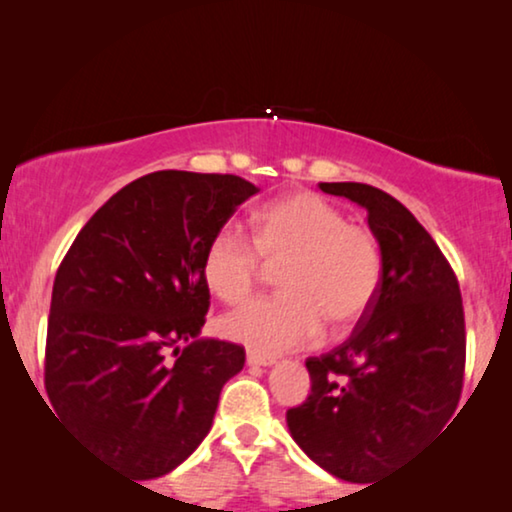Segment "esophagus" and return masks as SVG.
<instances>
[{"label": "esophagus", "instance_id": "1", "mask_svg": "<svg viewBox=\"0 0 512 512\" xmlns=\"http://www.w3.org/2000/svg\"><path fill=\"white\" fill-rule=\"evenodd\" d=\"M247 363L249 366H272L275 363V356H265V354H258V352H247Z\"/></svg>", "mask_w": 512, "mask_h": 512}]
</instances>
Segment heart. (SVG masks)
<instances>
[{
    "mask_svg": "<svg viewBox=\"0 0 512 512\" xmlns=\"http://www.w3.org/2000/svg\"><path fill=\"white\" fill-rule=\"evenodd\" d=\"M254 242L228 223L207 244L202 275L223 303H240L265 265L279 268L282 296L251 300L221 321L226 338L275 356L347 328L373 303L382 249L368 228L352 226L331 202L296 193L254 214Z\"/></svg>",
    "mask_w": 512,
    "mask_h": 512,
    "instance_id": "b5f03b06",
    "label": "heart"
}]
</instances>
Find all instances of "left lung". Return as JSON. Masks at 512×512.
Instances as JSON below:
<instances>
[{
  "label": "left lung",
  "mask_w": 512,
  "mask_h": 512,
  "mask_svg": "<svg viewBox=\"0 0 512 512\" xmlns=\"http://www.w3.org/2000/svg\"><path fill=\"white\" fill-rule=\"evenodd\" d=\"M319 188L366 209L382 279L352 335L305 361L310 396L286 412V426L314 464L363 485L452 419L464 382V307L443 251L401 202L356 181Z\"/></svg>",
  "instance_id": "left-lung-1"
}]
</instances>
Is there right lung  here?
Returning a JSON list of instances; mask_svg holds the SVG:
<instances>
[{
	"mask_svg": "<svg viewBox=\"0 0 512 512\" xmlns=\"http://www.w3.org/2000/svg\"><path fill=\"white\" fill-rule=\"evenodd\" d=\"M256 193L235 174H146L111 195L69 247L53 282L46 391L111 468L160 478L212 429L244 347L198 338L209 310L202 261Z\"/></svg>",
	"mask_w": 512,
	"mask_h": 512,
	"instance_id": "add662e5",
	"label": "right lung"
}]
</instances>
